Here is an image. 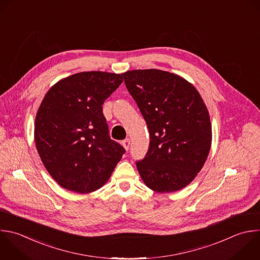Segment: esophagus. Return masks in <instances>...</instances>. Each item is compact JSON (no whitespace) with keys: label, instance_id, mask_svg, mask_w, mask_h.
<instances>
[{"label":"esophagus","instance_id":"esophagus-1","mask_svg":"<svg viewBox=\"0 0 260 260\" xmlns=\"http://www.w3.org/2000/svg\"><path fill=\"white\" fill-rule=\"evenodd\" d=\"M122 145L124 146V148H125L126 150H128V149H129V146H130V139H129V138L124 139V140L122 141Z\"/></svg>","mask_w":260,"mask_h":260}]
</instances>
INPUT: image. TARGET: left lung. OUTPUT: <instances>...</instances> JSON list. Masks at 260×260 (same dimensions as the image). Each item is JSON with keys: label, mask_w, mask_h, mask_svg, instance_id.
<instances>
[{"label": "left lung", "mask_w": 260, "mask_h": 260, "mask_svg": "<svg viewBox=\"0 0 260 260\" xmlns=\"http://www.w3.org/2000/svg\"><path fill=\"white\" fill-rule=\"evenodd\" d=\"M148 128L149 147L136 161L145 185L166 193L186 187L202 169L211 144L208 111L184 78L157 69L122 74Z\"/></svg>", "instance_id": "8db88e82"}]
</instances>
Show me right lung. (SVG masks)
<instances>
[{
    "label": "right lung",
    "instance_id": "1",
    "mask_svg": "<svg viewBox=\"0 0 260 260\" xmlns=\"http://www.w3.org/2000/svg\"><path fill=\"white\" fill-rule=\"evenodd\" d=\"M122 82L120 74L81 72L60 80L44 98L36 118V145L63 188L78 193L100 189L125 153L111 139L102 107Z\"/></svg>",
    "mask_w": 260,
    "mask_h": 260
}]
</instances>
